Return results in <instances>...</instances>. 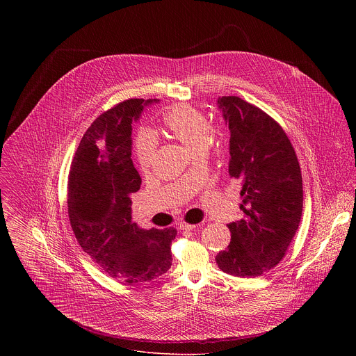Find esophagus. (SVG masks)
Segmentation results:
<instances>
[{"label":"esophagus","mask_w":356,"mask_h":356,"mask_svg":"<svg viewBox=\"0 0 356 356\" xmlns=\"http://www.w3.org/2000/svg\"><path fill=\"white\" fill-rule=\"evenodd\" d=\"M178 227H179L181 230H184V232H189V230L196 229L197 225H191V223H186V222H181V223H178Z\"/></svg>","instance_id":"esophagus-1"}]
</instances>
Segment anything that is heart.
Wrapping results in <instances>:
<instances>
[{
    "instance_id": "heart-1",
    "label": "heart",
    "mask_w": 356,
    "mask_h": 356,
    "mask_svg": "<svg viewBox=\"0 0 356 356\" xmlns=\"http://www.w3.org/2000/svg\"><path fill=\"white\" fill-rule=\"evenodd\" d=\"M164 124L170 134L192 153L203 152L212 133L208 119L203 112L189 104L170 108L164 115ZM159 140L151 130L140 131L137 137V159L141 168L147 170L152 164Z\"/></svg>"
}]
</instances>
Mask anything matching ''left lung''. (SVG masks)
<instances>
[{
	"mask_svg": "<svg viewBox=\"0 0 356 356\" xmlns=\"http://www.w3.org/2000/svg\"><path fill=\"white\" fill-rule=\"evenodd\" d=\"M230 130L229 174L241 182L244 219L227 225L232 241L215 260L234 277H257L277 266L295 237L303 212V179L282 127L236 96L218 99Z\"/></svg>",
	"mask_w": 356,
	"mask_h": 356,
	"instance_id": "8db88e82",
	"label": "left lung"
}]
</instances>
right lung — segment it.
<instances>
[{
  "instance_id": "obj_1",
  "label": "right lung",
  "mask_w": 356,
  "mask_h": 356,
  "mask_svg": "<svg viewBox=\"0 0 356 356\" xmlns=\"http://www.w3.org/2000/svg\"><path fill=\"white\" fill-rule=\"evenodd\" d=\"M157 99H130L102 113L83 134L68 178V216L81 248L129 285L147 282L172 264L174 227L144 230L131 222V193L141 177L131 160L133 122Z\"/></svg>"
}]
</instances>
